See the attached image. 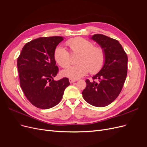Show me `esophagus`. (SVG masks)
Here are the masks:
<instances>
[{
    "mask_svg": "<svg viewBox=\"0 0 147 147\" xmlns=\"http://www.w3.org/2000/svg\"><path fill=\"white\" fill-rule=\"evenodd\" d=\"M69 80L70 83H74V82H76V80L72 79V78H69Z\"/></svg>",
    "mask_w": 147,
    "mask_h": 147,
    "instance_id": "34e87169",
    "label": "esophagus"
}]
</instances>
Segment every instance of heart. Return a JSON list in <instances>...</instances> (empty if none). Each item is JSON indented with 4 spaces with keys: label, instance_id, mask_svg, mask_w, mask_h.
<instances>
[{
    "label": "heart",
    "instance_id": "b5f03b06",
    "mask_svg": "<svg viewBox=\"0 0 147 147\" xmlns=\"http://www.w3.org/2000/svg\"><path fill=\"white\" fill-rule=\"evenodd\" d=\"M72 54L79 53L77 65L70 67L61 72L63 76L78 79L90 72L91 74L99 72L103 67L105 61V53L100 46L82 37H75L66 42ZM54 57L61 67L67 68L70 64V54L62 46H57L54 50Z\"/></svg>",
    "mask_w": 147,
    "mask_h": 147
}]
</instances>
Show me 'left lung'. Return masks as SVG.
Listing matches in <instances>:
<instances>
[{
  "label": "left lung",
  "instance_id": "8db88e82",
  "mask_svg": "<svg viewBox=\"0 0 147 147\" xmlns=\"http://www.w3.org/2000/svg\"><path fill=\"white\" fill-rule=\"evenodd\" d=\"M91 38L104 48L105 61L103 67L92 77L93 81L86 80L82 94L88 103L103 107L113 102L121 91L127 76L128 59L117 40L102 34H94Z\"/></svg>",
  "mask_w": 147,
  "mask_h": 147
}]
</instances>
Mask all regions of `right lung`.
Here are the masks:
<instances>
[{
	"label": "right lung",
	"mask_w": 147,
	"mask_h": 147,
	"mask_svg": "<svg viewBox=\"0 0 147 147\" xmlns=\"http://www.w3.org/2000/svg\"><path fill=\"white\" fill-rule=\"evenodd\" d=\"M63 37H40L24 46L17 60L20 86L26 98L35 107L48 109L59 104L69 84L66 77L58 81L54 50Z\"/></svg>",
	"instance_id": "add662e5"
}]
</instances>
